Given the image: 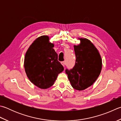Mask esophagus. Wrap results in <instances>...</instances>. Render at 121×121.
<instances>
[{"instance_id":"34e87169","label":"esophagus","mask_w":121,"mask_h":121,"mask_svg":"<svg viewBox=\"0 0 121 121\" xmlns=\"http://www.w3.org/2000/svg\"><path fill=\"white\" fill-rule=\"evenodd\" d=\"M61 64H62V65L63 66V67H65V61H63V62H61Z\"/></svg>"}]
</instances>
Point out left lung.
<instances>
[{"instance_id":"obj_1","label":"left lung","mask_w":121,"mask_h":121,"mask_svg":"<svg viewBox=\"0 0 121 121\" xmlns=\"http://www.w3.org/2000/svg\"><path fill=\"white\" fill-rule=\"evenodd\" d=\"M80 43L74 46L76 56L74 67L65 70L73 88L82 91L93 84L100 75L102 66L98 50L90 40L80 38Z\"/></svg>"}]
</instances>
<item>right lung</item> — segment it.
Returning a JSON list of instances; mask_svg holds the SVG:
<instances>
[{"label":"right lung","mask_w":121,"mask_h":121,"mask_svg":"<svg viewBox=\"0 0 121 121\" xmlns=\"http://www.w3.org/2000/svg\"><path fill=\"white\" fill-rule=\"evenodd\" d=\"M54 44L49 37L42 35L35 39L26 52L24 68L28 79L41 89L51 87L64 68L58 60Z\"/></svg>","instance_id":"obj_1"}]
</instances>
